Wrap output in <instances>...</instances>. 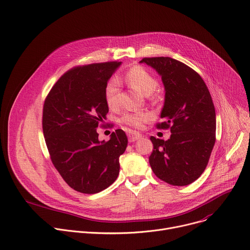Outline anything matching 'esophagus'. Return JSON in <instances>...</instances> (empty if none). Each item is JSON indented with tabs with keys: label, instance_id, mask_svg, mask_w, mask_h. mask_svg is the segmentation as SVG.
Listing matches in <instances>:
<instances>
[{
	"label": "esophagus",
	"instance_id": "esophagus-1",
	"mask_svg": "<svg viewBox=\"0 0 250 250\" xmlns=\"http://www.w3.org/2000/svg\"><path fill=\"white\" fill-rule=\"evenodd\" d=\"M127 137H128L129 143H132V142H135V141H138V140H141V139H142V135H141L140 133H138V132H135V131L129 132V133L127 134Z\"/></svg>",
	"mask_w": 250,
	"mask_h": 250
}]
</instances>
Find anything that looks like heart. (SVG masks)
Listing matches in <instances>:
<instances>
[{
  "label": "heart",
  "mask_w": 250,
  "mask_h": 250,
  "mask_svg": "<svg viewBox=\"0 0 250 250\" xmlns=\"http://www.w3.org/2000/svg\"><path fill=\"white\" fill-rule=\"evenodd\" d=\"M123 81L131 86L132 88L139 90L146 96L151 95L156 89L158 83L157 80L144 66L134 65L125 74ZM120 79H112L108 82L105 87L104 97L105 102L109 107L117 105L118 95H119V83ZM150 120V115L146 111H131L126 112L122 117L121 122L133 128H142L144 125Z\"/></svg>",
  "instance_id": "obj_1"
}]
</instances>
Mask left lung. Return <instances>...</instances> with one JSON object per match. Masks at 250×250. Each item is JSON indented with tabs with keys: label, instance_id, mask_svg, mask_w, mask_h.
<instances>
[{
	"label": "left lung",
	"instance_id": "left-lung-1",
	"mask_svg": "<svg viewBox=\"0 0 250 250\" xmlns=\"http://www.w3.org/2000/svg\"><path fill=\"white\" fill-rule=\"evenodd\" d=\"M162 76L166 89L158 129H170V139L150 137L148 162L153 173L171 186L192 184L206 169L215 144V108L202 78L186 63L168 57L144 58Z\"/></svg>",
	"mask_w": 250,
	"mask_h": 250
}]
</instances>
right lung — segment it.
<instances>
[{"label":"right lung","mask_w":250,"mask_h":250,"mask_svg":"<svg viewBox=\"0 0 250 250\" xmlns=\"http://www.w3.org/2000/svg\"><path fill=\"white\" fill-rule=\"evenodd\" d=\"M121 62L80 65L51 88L42 108V131L51 161L73 189L98 193L113 184L127 146L123 129L100 142L98 127L108 112L104 92Z\"/></svg>","instance_id":"add662e5"}]
</instances>
